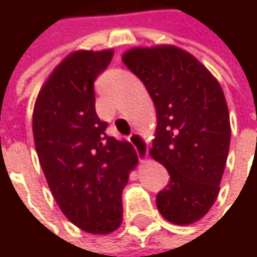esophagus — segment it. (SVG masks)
<instances>
[{
	"label": "esophagus",
	"instance_id": "34e87169",
	"mask_svg": "<svg viewBox=\"0 0 257 257\" xmlns=\"http://www.w3.org/2000/svg\"><path fill=\"white\" fill-rule=\"evenodd\" d=\"M129 141L137 149L138 156H140V161L144 162L147 159V153H149V144H147L146 138L140 132H132L131 137H129Z\"/></svg>",
	"mask_w": 257,
	"mask_h": 257
}]
</instances>
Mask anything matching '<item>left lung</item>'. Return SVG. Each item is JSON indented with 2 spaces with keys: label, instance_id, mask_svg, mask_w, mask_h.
I'll return each mask as SVG.
<instances>
[{
  "label": "left lung",
  "instance_id": "left-lung-1",
  "mask_svg": "<svg viewBox=\"0 0 257 257\" xmlns=\"http://www.w3.org/2000/svg\"><path fill=\"white\" fill-rule=\"evenodd\" d=\"M123 64L140 78L156 110L150 156L170 174L158 193L159 213L171 223L202 219L220 190L231 122L223 89L204 64L173 44L132 47Z\"/></svg>",
  "mask_w": 257,
  "mask_h": 257
}]
</instances>
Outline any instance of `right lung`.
I'll return each instance as SVG.
<instances>
[{
    "instance_id": "right-lung-1",
    "label": "right lung",
    "mask_w": 257,
    "mask_h": 257,
    "mask_svg": "<svg viewBox=\"0 0 257 257\" xmlns=\"http://www.w3.org/2000/svg\"><path fill=\"white\" fill-rule=\"evenodd\" d=\"M113 49L76 50L41 86L32 113L38 161L55 201L81 231L105 235L122 223V190L138 156L132 144L105 134L95 111L93 81Z\"/></svg>"
}]
</instances>
